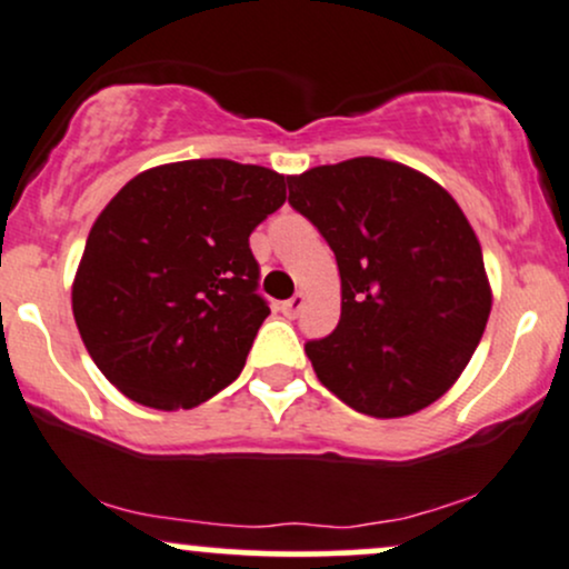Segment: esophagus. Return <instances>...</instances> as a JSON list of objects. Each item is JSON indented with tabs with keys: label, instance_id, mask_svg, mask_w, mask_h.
I'll list each match as a JSON object with an SVG mask.
<instances>
[{
	"label": "esophagus",
	"instance_id": "1",
	"mask_svg": "<svg viewBox=\"0 0 569 569\" xmlns=\"http://www.w3.org/2000/svg\"><path fill=\"white\" fill-rule=\"evenodd\" d=\"M305 302H307V293L305 291H297L291 299H286V302H283V316L297 318L299 312H302Z\"/></svg>",
	"mask_w": 569,
	"mask_h": 569
}]
</instances>
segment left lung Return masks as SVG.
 I'll return each instance as SVG.
<instances>
[{
	"label": "left lung",
	"instance_id": "1",
	"mask_svg": "<svg viewBox=\"0 0 569 569\" xmlns=\"http://www.w3.org/2000/svg\"><path fill=\"white\" fill-rule=\"evenodd\" d=\"M289 202L339 267L337 329L305 345L318 380L380 420L439 401L492 310L481 243L452 194L403 162L352 158L289 176Z\"/></svg>",
	"mask_w": 569,
	"mask_h": 569
}]
</instances>
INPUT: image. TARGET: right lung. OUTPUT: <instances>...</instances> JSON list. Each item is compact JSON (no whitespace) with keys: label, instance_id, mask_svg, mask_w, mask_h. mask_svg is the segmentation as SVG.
<instances>
[{"label":"right lung","instance_id":"1","mask_svg":"<svg viewBox=\"0 0 569 569\" xmlns=\"http://www.w3.org/2000/svg\"><path fill=\"white\" fill-rule=\"evenodd\" d=\"M289 176L181 160L128 181L93 221L71 310L101 375L141 407L192 409L246 367L270 307L248 234Z\"/></svg>","mask_w":569,"mask_h":569}]
</instances>
